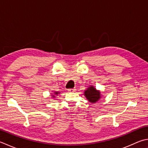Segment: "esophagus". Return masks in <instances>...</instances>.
Listing matches in <instances>:
<instances>
[{"label": "esophagus", "mask_w": 148, "mask_h": 148, "mask_svg": "<svg viewBox=\"0 0 148 148\" xmlns=\"http://www.w3.org/2000/svg\"><path fill=\"white\" fill-rule=\"evenodd\" d=\"M76 88H69V89H68V91L70 92H76Z\"/></svg>", "instance_id": "esophagus-1"}]
</instances>
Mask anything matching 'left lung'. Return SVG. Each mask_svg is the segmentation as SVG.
I'll list each match as a JSON object with an SVG mask.
<instances>
[{
	"instance_id": "obj_1",
	"label": "left lung",
	"mask_w": 148,
	"mask_h": 148,
	"mask_svg": "<svg viewBox=\"0 0 148 148\" xmlns=\"http://www.w3.org/2000/svg\"><path fill=\"white\" fill-rule=\"evenodd\" d=\"M85 95L90 102L95 103L100 99V92L97 90L94 86H90L85 91Z\"/></svg>"
}]
</instances>
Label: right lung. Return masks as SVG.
I'll return each mask as SVG.
<instances>
[{"instance_id": "right-lung-1", "label": "right lung", "mask_w": 148, "mask_h": 148, "mask_svg": "<svg viewBox=\"0 0 148 148\" xmlns=\"http://www.w3.org/2000/svg\"><path fill=\"white\" fill-rule=\"evenodd\" d=\"M55 94H58V92H55ZM52 96L54 97V95H52Z\"/></svg>"}]
</instances>
